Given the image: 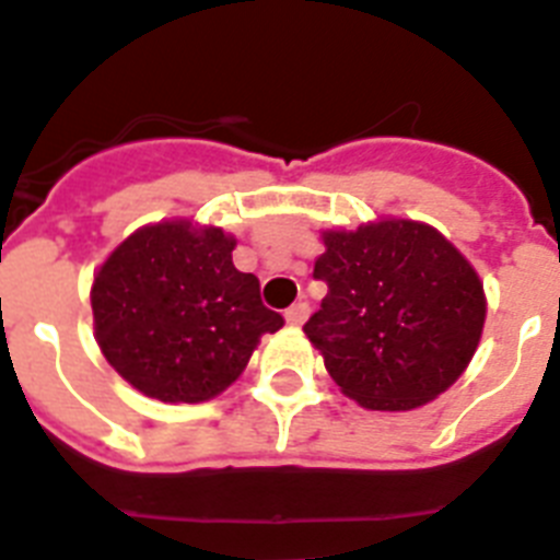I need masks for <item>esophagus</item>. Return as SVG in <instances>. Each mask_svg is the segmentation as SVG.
<instances>
[{
	"instance_id": "1",
	"label": "esophagus",
	"mask_w": 560,
	"mask_h": 560,
	"mask_svg": "<svg viewBox=\"0 0 560 560\" xmlns=\"http://www.w3.org/2000/svg\"><path fill=\"white\" fill-rule=\"evenodd\" d=\"M308 312H312V308H308V303H294L289 312H285V319H289L291 326H303L305 319H308Z\"/></svg>"
}]
</instances>
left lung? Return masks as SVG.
Wrapping results in <instances>:
<instances>
[{
  "label": "left lung",
  "mask_w": 560,
  "mask_h": 560,
  "mask_svg": "<svg viewBox=\"0 0 560 560\" xmlns=\"http://www.w3.org/2000/svg\"><path fill=\"white\" fill-rule=\"evenodd\" d=\"M314 280L328 285L303 331L342 394L371 410H410L462 376L485 328V291L436 229L382 221L326 232Z\"/></svg>",
  "instance_id": "1"
}]
</instances>
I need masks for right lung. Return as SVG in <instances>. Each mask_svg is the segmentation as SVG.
I'll return each instance as SVG.
<instances>
[{
  "label": "right lung",
  "instance_id": "obj_1",
  "mask_svg": "<svg viewBox=\"0 0 560 560\" xmlns=\"http://www.w3.org/2000/svg\"><path fill=\"white\" fill-rule=\"evenodd\" d=\"M232 248L221 229L172 221L138 229L107 257L90 294L95 339L132 388L161 402L212 399L262 334L283 328Z\"/></svg>",
  "mask_w": 560,
  "mask_h": 560
}]
</instances>
